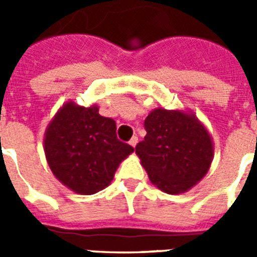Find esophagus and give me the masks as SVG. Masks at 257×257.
Listing matches in <instances>:
<instances>
[{"instance_id": "1", "label": "esophagus", "mask_w": 257, "mask_h": 257, "mask_svg": "<svg viewBox=\"0 0 257 257\" xmlns=\"http://www.w3.org/2000/svg\"><path fill=\"white\" fill-rule=\"evenodd\" d=\"M128 143H130L131 147H134V148H135L136 144H138V136H133V138H131V140Z\"/></svg>"}]
</instances>
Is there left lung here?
<instances>
[{
  "label": "left lung",
  "mask_w": 257,
  "mask_h": 257,
  "mask_svg": "<svg viewBox=\"0 0 257 257\" xmlns=\"http://www.w3.org/2000/svg\"><path fill=\"white\" fill-rule=\"evenodd\" d=\"M144 126L147 135L135 149L152 184L167 194H180L205 178L213 160V142L194 113L158 106Z\"/></svg>",
  "instance_id": "8db88e82"
}]
</instances>
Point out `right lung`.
<instances>
[{"label":"right lung","mask_w":257,"mask_h":257,"mask_svg":"<svg viewBox=\"0 0 257 257\" xmlns=\"http://www.w3.org/2000/svg\"><path fill=\"white\" fill-rule=\"evenodd\" d=\"M44 151L50 170L78 194H95L112 183L118 166L134 152L115 135V122L99 106L69 100L59 108L45 131Z\"/></svg>","instance_id":"1"}]
</instances>
